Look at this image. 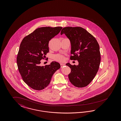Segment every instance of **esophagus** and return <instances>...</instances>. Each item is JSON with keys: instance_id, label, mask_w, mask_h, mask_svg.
Wrapping results in <instances>:
<instances>
[{"instance_id": "obj_1", "label": "esophagus", "mask_w": 121, "mask_h": 121, "mask_svg": "<svg viewBox=\"0 0 121 121\" xmlns=\"http://www.w3.org/2000/svg\"><path fill=\"white\" fill-rule=\"evenodd\" d=\"M60 65H61V67H63L64 66H65V64H64V63H61Z\"/></svg>"}]
</instances>
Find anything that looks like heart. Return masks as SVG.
<instances>
[{"label":"heart","mask_w":121,"mask_h":121,"mask_svg":"<svg viewBox=\"0 0 121 121\" xmlns=\"http://www.w3.org/2000/svg\"><path fill=\"white\" fill-rule=\"evenodd\" d=\"M54 59L56 61L61 62L65 60V56L62 55L57 54L54 56Z\"/></svg>","instance_id":"heart-1"}]
</instances>
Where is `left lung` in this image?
<instances>
[{
  "label": "left lung",
  "instance_id": "1",
  "mask_svg": "<svg viewBox=\"0 0 121 121\" xmlns=\"http://www.w3.org/2000/svg\"><path fill=\"white\" fill-rule=\"evenodd\" d=\"M65 34L70 39L71 46L70 60H78V65L66 64L71 69L68 75L74 86H86L97 73L101 61L99 45L95 38L81 27H65L61 35Z\"/></svg>",
  "mask_w": 121,
  "mask_h": 121
}]
</instances>
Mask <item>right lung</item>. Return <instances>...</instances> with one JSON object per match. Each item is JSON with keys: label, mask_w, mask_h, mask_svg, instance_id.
I'll return each instance as SVG.
<instances>
[{"label": "right lung", "mask_w": 121, "mask_h": 121, "mask_svg": "<svg viewBox=\"0 0 121 121\" xmlns=\"http://www.w3.org/2000/svg\"><path fill=\"white\" fill-rule=\"evenodd\" d=\"M62 28L60 26L38 28L25 37L21 43L17 57L18 71L23 81L34 90L40 91L47 87L53 74L61 67L56 62L45 66L40 64L49 51V41Z\"/></svg>", "instance_id": "obj_1"}]
</instances>
